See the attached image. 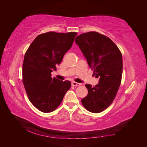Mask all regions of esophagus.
Wrapping results in <instances>:
<instances>
[{
    "instance_id": "obj_1",
    "label": "esophagus",
    "mask_w": 147,
    "mask_h": 147,
    "mask_svg": "<svg viewBox=\"0 0 147 147\" xmlns=\"http://www.w3.org/2000/svg\"><path fill=\"white\" fill-rule=\"evenodd\" d=\"M72 85L74 86H77L80 85V83H77V82H72Z\"/></svg>"
}]
</instances>
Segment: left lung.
I'll return each mask as SVG.
<instances>
[{"instance_id": "8db88e82", "label": "left lung", "mask_w": 147, "mask_h": 147, "mask_svg": "<svg viewBox=\"0 0 147 147\" xmlns=\"http://www.w3.org/2000/svg\"><path fill=\"white\" fill-rule=\"evenodd\" d=\"M93 75L99 78L94 87L86 84L88 95L81 101L86 110L100 113L112 103L121 82L123 59L121 51L109 37L97 32L82 34L75 39Z\"/></svg>"}]
</instances>
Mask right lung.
I'll use <instances>...</instances> for the list:
<instances>
[{
  "instance_id": "add662e5",
  "label": "right lung",
  "mask_w": 147,
  "mask_h": 147,
  "mask_svg": "<svg viewBox=\"0 0 147 147\" xmlns=\"http://www.w3.org/2000/svg\"><path fill=\"white\" fill-rule=\"evenodd\" d=\"M77 34L54 32L40 34L25 53L23 82L29 100L42 112L54 111L71 86L70 81L52 78L51 73L72 47Z\"/></svg>"
}]
</instances>
